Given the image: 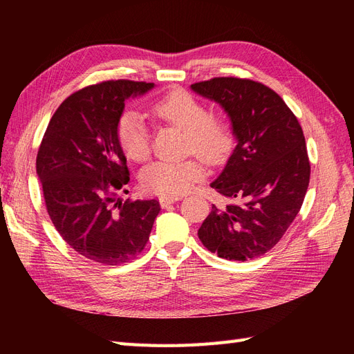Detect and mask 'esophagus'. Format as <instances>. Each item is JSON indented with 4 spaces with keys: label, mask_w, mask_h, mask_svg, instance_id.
Returning a JSON list of instances; mask_svg holds the SVG:
<instances>
[{
    "label": "esophagus",
    "mask_w": 354,
    "mask_h": 354,
    "mask_svg": "<svg viewBox=\"0 0 354 354\" xmlns=\"http://www.w3.org/2000/svg\"><path fill=\"white\" fill-rule=\"evenodd\" d=\"M177 201H180V196H162V198H159L160 207H162V208H167L168 205H171V203H174Z\"/></svg>",
    "instance_id": "34e87169"
}]
</instances>
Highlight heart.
<instances>
[{"label": "heart", "instance_id": "obj_1", "mask_svg": "<svg viewBox=\"0 0 354 354\" xmlns=\"http://www.w3.org/2000/svg\"><path fill=\"white\" fill-rule=\"evenodd\" d=\"M155 120L180 128L186 133V152L195 153L203 162L217 167L227 160L234 147V130L229 118L211 113L205 102L185 90H173L151 106ZM116 137L124 155L134 162L151 156V137L143 116L125 112L116 127ZM198 158L177 162L159 160L142 174V187L159 196H180L205 176Z\"/></svg>", "mask_w": 354, "mask_h": 354}]
</instances>
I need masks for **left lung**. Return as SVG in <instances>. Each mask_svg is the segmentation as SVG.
<instances>
[{
  "mask_svg": "<svg viewBox=\"0 0 354 354\" xmlns=\"http://www.w3.org/2000/svg\"><path fill=\"white\" fill-rule=\"evenodd\" d=\"M192 90L221 104L238 138L212 181L226 207L212 205L198 236L221 259L252 260L282 239L303 205L310 160L303 128L276 91L246 78L218 77Z\"/></svg>",
  "mask_w": 354,
  "mask_h": 354,
  "instance_id": "left-lung-1",
  "label": "left lung"
}]
</instances>
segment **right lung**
<instances>
[{"instance_id":"right-lung-1","label":"right lung","mask_w":354,"mask_h":354,"mask_svg":"<svg viewBox=\"0 0 354 354\" xmlns=\"http://www.w3.org/2000/svg\"><path fill=\"white\" fill-rule=\"evenodd\" d=\"M151 88L153 82L112 80L75 91L51 116L38 149L37 174L56 230L103 266L142 254L160 211L156 199L116 201L130 181L116 127L125 100Z\"/></svg>"}]
</instances>
